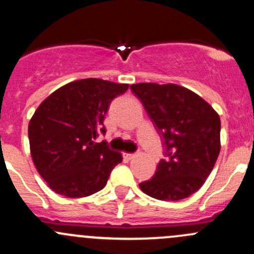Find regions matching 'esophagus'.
<instances>
[{"label":"esophagus","mask_w":254,"mask_h":254,"mask_svg":"<svg viewBox=\"0 0 254 254\" xmlns=\"http://www.w3.org/2000/svg\"><path fill=\"white\" fill-rule=\"evenodd\" d=\"M134 157H136L135 153H127V152L124 153V158H127V160H132Z\"/></svg>","instance_id":"esophagus-1"}]
</instances>
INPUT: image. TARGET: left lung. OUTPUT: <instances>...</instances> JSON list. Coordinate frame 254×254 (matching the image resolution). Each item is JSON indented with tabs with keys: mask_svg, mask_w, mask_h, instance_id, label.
I'll list each match as a JSON object with an SVG mask.
<instances>
[{
	"mask_svg": "<svg viewBox=\"0 0 254 254\" xmlns=\"http://www.w3.org/2000/svg\"><path fill=\"white\" fill-rule=\"evenodd\" d=\"M130 88L162 135L168 158L140 183L147 195L166 201L186 199L200 189L221 148L217 112L190 89L175 83H136Z\"/></svg>",
	"mask_w": 254,
	"mask_h": 254,
	"instance_id": "8db88e82",
	"label": "left lung"
}]
</instances>
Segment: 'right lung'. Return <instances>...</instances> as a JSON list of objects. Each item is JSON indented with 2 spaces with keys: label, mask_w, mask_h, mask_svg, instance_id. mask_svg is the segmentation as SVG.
Wrapping results in <instances>:
<instances>
[{
  "label": "right lung",
  "mask_w": 254,
  "mask_h": 254,
  "mask_svg": "<svg viewBox=\"0 0 254 254\" xmlns=\"http://www.w3.org/2000/svg\"><path fill=\"white\" fill-rule=\"evenodd\" d=\"M127 83L83 78L66 83L40 103L28 125L32 160L56 194L83 198L106 187L120 152L94 142L106 132L109 104Z\"/></svg>",
  "instance_id": "add662e5"
}]
</instances>
